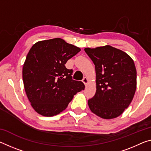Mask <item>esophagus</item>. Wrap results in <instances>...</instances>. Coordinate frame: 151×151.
I'll return each mask as SVG.
<instances>
[{
    "instance_id": "34e87169",
    "label": "esophagus",
    "mask_w": 151,
    "mask_h": 151,
    "mask_svg": "<svg viewBox=\"0 0 151 151\" xmlns=\"http://www.w3.org/2000/svg\"><path fill=\"white\" fill-rule=\"evenodd\" d=\"M84 83V84H85V85L86 86L87 85V83H88V78H86V77H84L83 78V81H82Z\"/></svg>"
}]
</instances>
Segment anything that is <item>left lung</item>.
Listing matches in <instances>:
<instances>
[{"mask_svg": "<svg viewBox=\"0 0 151 151\" xmlns=\"http://www.w3.org/2000/svg\"><path fill=\"white\" fill-rule=\"evenodd\" d=\"M85 51L95 65L96 93L88 101L91 111L105 119L119 116L128 108L137 88V70L126 52L110 45Z\"/></svg>", "mask_w": 151, "mask_h": 151, "instance_id": "obj_1", "label": "left lung"}]
</instances>
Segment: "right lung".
<instances>
[{"instance_id":"add662e5","label":"right lung","mask_w":151,"mask_h":151,"mask_svg":"<svg viewBox=\"0 0 151 151\" xmlns=\"http://www.w3.org/2000/svg\"><path fill=\"white\" fill-rule=\"evenodd\" d=\"M81 51L60 38L39 41L32 46L22 68L28 99L36 112L52 116L63 111L73 96L85 89L81 81L73 79L68 60Z\"/></svg>"}]
</instances>
